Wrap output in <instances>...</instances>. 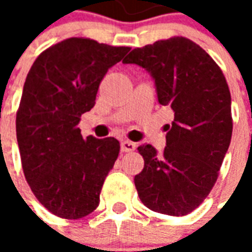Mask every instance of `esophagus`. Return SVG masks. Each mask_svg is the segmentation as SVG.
Here are the masks:
<instances>
[{"mask_svg":"<svg viewBox=\"0 0 252 252\" xmlns=\"http://www.w3.org/2000/svg\"><path fill=\"white\" fill-rule=\"evenodd\" d=\"M135 148H136V144L133 142H129V140L121 142V151H124V153H131Z\"/></svg>","mask_w":252,"mask_h":252,"instance_id":"1","label":"esophagus"}]
</instances>
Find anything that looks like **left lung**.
Here are the masks:
<instances>
[{
  "mask_svg": "<svg viewBox=\"0 0 252 252\" xmlns=\"http://www.w3.org/2000/svg\"><path fill=\"white\" fill-rule=\"evenodd\" d=\"M124 63L150 72L159 104L173 112L166 147L139 146L137 194L151 211L184 216L211 193L232 136L231 93L216 62L186 37L135 48Z\"/></svg>",
  "mask_w": 252,
  "mask_h": 252,
  "instance_id": "1",
  "label": "left lung"
}]
</instances>
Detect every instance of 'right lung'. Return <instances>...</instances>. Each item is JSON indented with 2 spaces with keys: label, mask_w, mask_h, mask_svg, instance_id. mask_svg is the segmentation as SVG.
<instances>
[{
  "label": "right lung",
  "mask_w": 252,
  "mask_h": 252,
  "mask_svg": "<svg viewBox=\"0 0 252 252\" xmlns=\"http://www.w3.org/2000/svg\"><path fill=\"white\" fill-rule=\"evenodd\" d=\"M129 50L70 37L41 52L27 75L16 116L21 164L35 197L55 216L81 219L98 206L120 143L83 139L78 124L105 74Z\"/></svg>",
  "instance_id": "right-lung-1"
}]
</instances>
